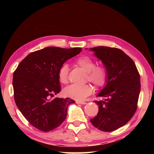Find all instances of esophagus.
<instances>
[{"instance_id": "34e87169", "label": "esophagus", "mask_w": 154, "mask_h": 154, "mask_svg": "<svg viewBox=\"0 0 154 154\" xmlns=\"http://www.w3.org/2000/svg\"><path fill=\"white\" fill-rule=\"evenodd\" d=\"M76 103L77 104H81V105H85V104H86V103H85V102H83V101H79V100H77Z\"/></svg>"}]
</instances>
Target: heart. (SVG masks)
Returning a JSON list of instances; mask_svg holds the SVG:
<instances>
[{"label": "heart", "mask_w": 154, "mask_h": 154, "mask_svg": "<svg viewBox=\"0 0 154 154\" xmlns=\"http://www.w3.org/2000/svg\"><path fill=\"white\" fill-rule=\"evenodd\" d=\"M75 64L87 72V79L92 83L96 88H101L106 84L108 77L107 70L103 65H95V62L88 56L78 58ZM69 68L66 64H62L58 72L60 83L66 84L69 82ZM92 92V87L90 84L83 85H71L64 90V94L66 97L77 100H82Z\"/></svg>", "instance_id": "b5f03b06"}]
</instances>
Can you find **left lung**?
Returning a JSON list of instances; mask_svg holds the SVG:
<instances>
[{
  "mask_svg": "<svg viewBox=\"0 0 154 154\" xmlns=\"http://www.w3.org/2000/svg\"><path fill=\"white\" fill-rule=\"evenodd\" d=\"M90 51H94L108 72L106 86L97 95L104 99L94 101L98 112L90 122L100 130L111 132L127 124L136 112L140 75L134 61L121 49L99 46Z\"/></svg>",
  "mask_w": 154,
  "mask_h": 154,
  "instance_id": "left-lung-1",
  "label": "left lung"
}]
</instances>
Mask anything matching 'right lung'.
<instances>
[{
    "label": "right lung",
    "mask_w": 154,
    "mask_h": 154,
    "mask_svg": "<svg viewBox=\"0 0 154 154\" xmlns=\"http://www.w3.org/2000/svg\"><path fill=\"white\" fill-rule=\"evenodd\" d=\"M82 50L81 48L48 47L28 54L14 71L13 87L15 104L36 128L49 132L66 119L68 106L75 101L69 98L51 100L50 97L61 90L59 69Z\"/></svg>",
    "instance_id": "1"
}]
</instances>
